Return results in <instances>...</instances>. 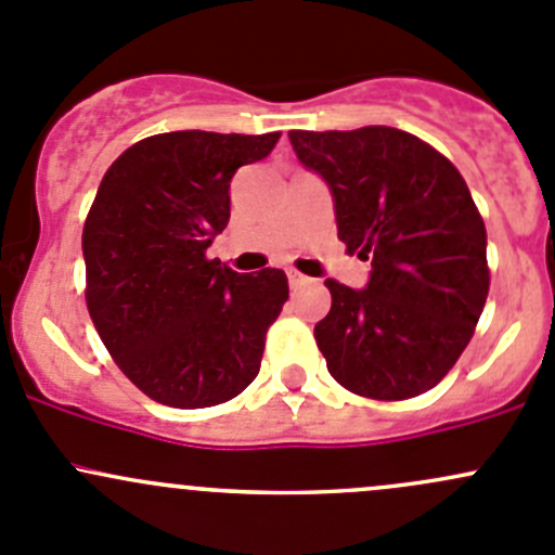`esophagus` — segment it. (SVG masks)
Wrapping results in <instances>:
<instances>
[{"instance_id":"esophagus-1","label":"esophagus","mask_w":555,"mask_h":555,"mask_svg":"<svg viewBox=\"0 0 555 555\" xmlns=\"http://www.w3.org/2000/svg\"><path fill=\"white\" fill-rule=\"evenodd\" d=\"M287 279H289V287H304V284H309V279L298 271H287Z\"/></svg>"}]
</instances>
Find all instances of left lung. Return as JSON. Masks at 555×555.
I'll use <instances>...</instances> for the list:
<instances>
[{
  "label": "left lung",
  "mask_w": 555,
  "mask_h": 555,
  "mask_svg": "<svg viewBox=\"0 0 555 555\" xmlns=\"http://www.w3.org/2000/svg\"><path fill=\"white\" fill-rule=\"evenodd\" d=\"M330 188L338 238L371 260L362 289L327 279L313 327L330 376L373 400L433 389L473 338L489 295L486 228L449 158L389 126L289 131Z\"/></svg>",
  "instance_id": "8db88e82"
}]
</instances>
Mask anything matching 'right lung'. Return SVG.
Wrapping results in <instances>:
<instances>
[{
  "instance_id": "obj_1",
  "label": "right lung",
  "mask_w": 555,
  "mask_h": 555,
  "mask_svg": "<svg viewBox=\"0 0 555 555\" xmlns=\"http://www.w3.org/2000/svg\"><path fill=\"white\" fill-rule=\"evenodd\" d=\"M279 133H155L99 184L82 228L86 300L106 351L155 402L209 408L260 373L266 333L289 298L279 268L209 260L231 220V179Z\"/></svg>"
}]
</instances>
